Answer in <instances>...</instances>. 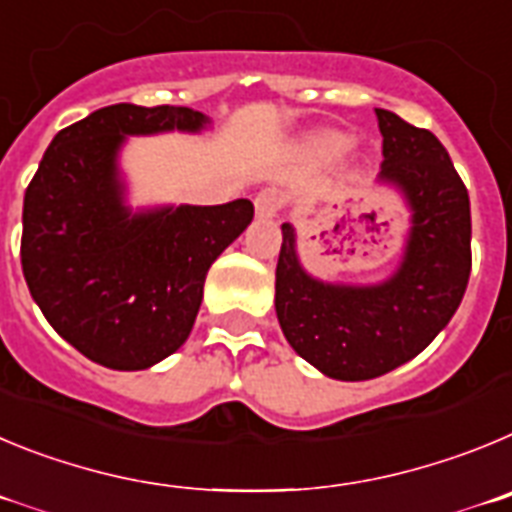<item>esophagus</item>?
Returning a JSON list of instances; mask_svg holds the SVG:
<instances>
[{"label":"esophagus","mask_w":512,"mask_h":512,"mask_svg":"<svg viewBox=\"0 0 512 512\" xmlns=\"http://www.w3.org/2000/svg\"><path fill=\"white\" fill-rule=\"evenodd\" d=\"M280 206H283V196L275 188H265V191H260L255 196V211L262 219H273L280 211Z\"/></svg>","instance_id":"obj_1"}]
</instances>
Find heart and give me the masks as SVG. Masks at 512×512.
I'll use <instances>...</instances> for the list:
<instances>
[{"mask_svg": "<svg viewBox=\"0 0 512 512\" xmlns=\"http://www.w3.org/2000/svg\"><path fill=\"white\" fill-rule=\"evenodd\" d=\"M347 147V142L342 140V137H336V140H331V150H344Z\"/></svg>", "mask_w": 512, "mask_h": 512, "instance_id": "1", "label": "heart"}]
</instances>
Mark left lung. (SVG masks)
Instances as JSON below:
<instances>
[{"label":"left lung","mask_w":512,"mask_h":512,"mask_svg":"<svg viewBox=\"0 0 512 512\" xmlns=\"http://www.w3.org/2000/svg\"><path fill=\"white\" fill-rule=\"evenodd\" d=\"M382 135L377 181L411 209L403 260L375 285L326 283L303 270L296 229L283 224L275 313L285 339L334 380H372L421 354L462 303L472 270L469 193L434 132L375 109Z\"/></svg>","instance_id":"obj_1"}]
</instances>
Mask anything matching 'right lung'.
<instances>
[{"mask_svg": "<svg viewBox=\"0 0 512 512\" xmlns=\"http://www.w3.org/2000/svg\"><path fill=\"white\" fill-rule=\"evenodd\" d=\"M188 107L112 104L53 137L22 206V273L48 324L109 370H145L188 339L211 262L255 216L219 206L124 204L119 150L158 132H201Z\"/></svg>", "mask_w": 512, "mask_h": 512, "instance_id": "1", "label": "right lung"}]
</instances>
